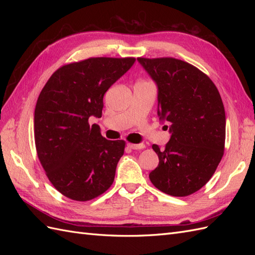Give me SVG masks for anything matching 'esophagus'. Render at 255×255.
Instances as JSON below:
<instances>
[{"instance_id": "obj_1", "label": "esophagus", "mask_w": 255, "mask_h": 255, "mask_svg": "<svg viewBox=\"0 0 255 255\" xmlns=\"http://www.w3.org/2000/svg\"><path fill=\"white\" fill-rule=\"evenodd\" d=\"M130 149H133V150H140V149H143L144 148V143H128V144Z\"/></svg>"}]
</instances>
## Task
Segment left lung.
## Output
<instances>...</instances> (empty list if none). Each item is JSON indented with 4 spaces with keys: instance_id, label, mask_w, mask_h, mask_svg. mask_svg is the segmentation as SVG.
Instances as JSON below:
<instances>
[{
    "instance_id": "8db88e82",
    "label": "left lung",
    "mask_w": 255,
    "mask_h": 255,
    "mask_svg": "<svg viewBox=\"0 0 255 255\" xmlns=\"http://www.w3.org/2000/svg\"><path fill=\"white\" fill-rule=\"evenodd\" d=\"M157 86V115L169 123L165 149L150 172L152 184L173 197H185L210 181L223 156L226 113L219 91L198 68L180 59L137 58ZM168 128V126H165Z\"/></svg>"
}]
</instances>
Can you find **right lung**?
Masks as SVG:
<instances>
[{
    "mask_svg": "<svg viewBox=\"0 0 255 255\" xmlns=\"http://www.w3.org/2000/svg\"><path fill=\"white\" fill-rule=\"evenodd\" d=\"M135 58L92 57L59 68L44 85L34 116L35 144L50 182L60 194L88 201L109 189L125 152L107 140L91 116L102 117L103 97Z\"/></svg>",
    "mask_w": 255,
    "mask_h": 255,
    "instance_id": "add662e5",
    "label": "right lung"
}]
</instances>
